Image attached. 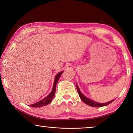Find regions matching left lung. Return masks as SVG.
Here are the masks:
<instances>
[{
	"label": "left lung",
	"mask_w": 133,
	"mask_h": 133,
	"mask_svg": "<svg viewBox=\"0 0 133 133\" xmlns=\"http://www.w3.org/2000/svg\"><path fill=\"white\" fill-rule=\"evenodd\" d=\"M76 87H77V90L78 93V95H79L80 98L82 99V100L84 102L85 104H86L87 105H90L91 107H103V106H105L108 104H109L110 103H112L113 101L115 100H112L111 101H110V102H107V103H97L96 102H94L93 100H91L89 98L87 97H85L84 94H83L82 92L80 91L79 87H78L77 84H76Z\"/></svg>",
	"instance_id": "left-lung-1"
}]
</instances>
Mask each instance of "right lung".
<instances>
[{
  "mask_svg": "<svg viewBox=\"0 0 133 133\" xmlns=\"http://www.w3.org/2000/svg\"><path fill=\"white\" fill-rule=\"evenodd\" d=\"M63 72V71H62L61 72H59V73H57V75H56V77L55 78V81H54V84H53V87L52 89V90L50 92V93L49 94V95L46 97L44 98L43 99H42V100L39 101V102H37L35 103V104H31L30 106L33 107H43L44 106V105H46L49 104V103L51 102L52 101V99L53 98L54 96H55V92H56V84H57V82L59 80V78L60 77V76L62 75Z\"/></svg>",
  "mask_w": 133,
  "mask_h": 133,
  "instance_id": "1",
  "label": "right lung"
}]
</instances>
